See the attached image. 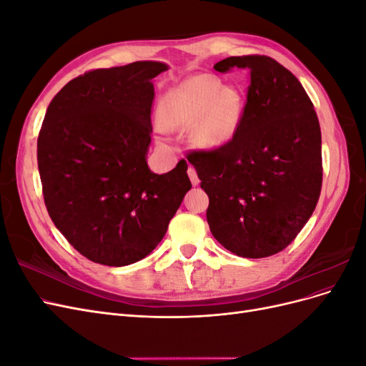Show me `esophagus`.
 <instances>
[{
    "mask_svg": "<svg viewBox=\"0 0 366 366\" xmlns=\"http://www.w3.org/2000/svg\"><path fill=\"white\" fill-rule=\"evenodd\" d=\"M187 175H189V179H191L194 186H197L198 183H200V179H198V174H197L194 166H189V168H187Z\"/></svg>",
    "mask_w": 366,
    "mask_h": 366,
    "instance_id": "esophagus-1",
    "label": "esophagus"
}]
</instances>
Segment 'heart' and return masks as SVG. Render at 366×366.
I'll return each mask as SVG.
<instances>
[{
    "mask_svg": "<svg viewBox=\"0 0 366 366\" xmlns=\"http://www.w3.org/2000/svg\"><path fill=\"white\" fill-rule=\"evenodd\" d=\"M242 96L235 86H223L214 74H195L171 88L159 105L166 128L191 127V142L198 148L224 145L238 129Z\"/></svg>",
    "mask_w": 366,
    "mask_h": 366,
    "instance_id": "heart-1",
    "label": "heart"
}]
</instances>
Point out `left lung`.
Masks as SVG:
<instances>
[{"label": "left lung", "instance_id": "left-lung-1", "mask_svg": "<svg viewBox=\"0 0 366 366\" xmlns=\"http://www.w3.org/2000/svg\"><path fill=\"white\" fill-rule=\"evenodd\" d=\"M214 69L249 71L247 101L234 137L186 157L209 197L207 223L219 244L242 258L272 257L296 238L317 204L319 120L296 76L269 56H230Z\"/></svg>", "mask_w": 366, "mask_h": 366}]
</instances>
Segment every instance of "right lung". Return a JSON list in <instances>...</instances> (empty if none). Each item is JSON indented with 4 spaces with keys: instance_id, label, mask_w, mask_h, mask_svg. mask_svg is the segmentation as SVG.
Masks as SVG:
<instances>
[{
    "instance_id": "right-lung-1",
    "label": "right lung",
    "mask_w": 366,
    "mask_h": 366,
    "mask_svg": "<svg viewBox=\"0 0 366 366\" xmlns=\"http://www.w3.org/2000/svg\"><path fill=\"white\" fill-rule=\"evenodd\" d=\"M168 67L139 61L74 77L51 99L38 136L44 203L54 226L93 262L122 267L164 237L192 184L187 163H147L152 79Z\"/></svg>"
}]
</instances>
